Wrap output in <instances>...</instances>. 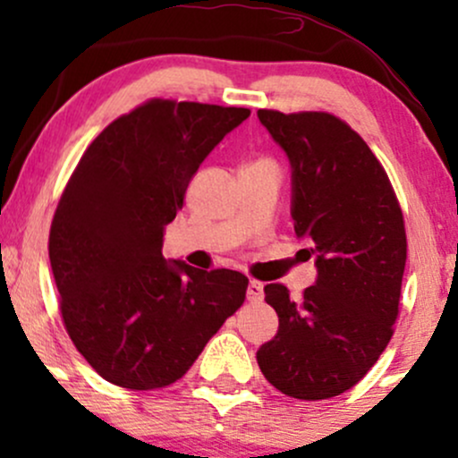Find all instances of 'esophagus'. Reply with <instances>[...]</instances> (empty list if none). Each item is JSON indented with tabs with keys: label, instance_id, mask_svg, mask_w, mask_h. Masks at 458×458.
<instances>
[{
	"label": "esophagus",
	"instance_id": "obj_1",
	"mask_svg": "<svg viewBox=\"0 0 458 458\" xmlns=\"http://www.w3.org/2000/svg\"><path fill=\"white\" fill-rule=\"evenodd\" d=\"M262 297H265V286H262L260 282L251 280L247 284V299H250V301H262Z\"/></svg>",
	"mask_w": 458,
	"mask_h": 458
}]
</instances>
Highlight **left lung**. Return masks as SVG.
Returning a JSON list of instances; mask_svg holds the SVG:
<instances>
[{
  "label": "left lung",
  "mask_w": 458,
  "mask_h": 458,
  "mask_svg": "<svg viewBox=\"0 0 458 458\" xmlns=\"http://www.w3.org/2000/svg\"><path fill=\"white\" fill-rule=\"evenodd\" d=\"M293 165V219L310 241L318 277L301 297L267 284L280 329L256 353L286 396L325 401L377 364L398 318L407 234L396 193L375 152L327 112L259 109Z\"/></svg>",
  "instance_id": "1"
}]
</instances>
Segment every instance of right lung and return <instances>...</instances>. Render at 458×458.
<instances>
[{"label": "right lung", "mask_w": 458, "mask_h": 458, "mask_svg": "<svg viewBox=\"0 0 458 458\" xmlns=\"http://www.w3.org/2000/svg\"><path fill=\"white\" fill-rule=\"evenodd\" d=\"M247 115L150 98L107 124L68 178L51 222V271L68 335L105 381L170 386L243 306V273L167 262L161 247L199 163Z\"/></svg>", "instance_id": "right-lung-1"}]
</instances>
